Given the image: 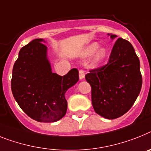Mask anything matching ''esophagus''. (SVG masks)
<instances>
[{
	"mask_svg": "<svg viewBox=\"0 0 151 151\" xmlns=\"http://www.w3.org/2000/svg\"><path fill=\"white\" fill-rule=\"evenodd\" d=\"M84 76H85V73H84V71H83V70H79V78L80 79L82 80L84 78Z\"/></svg>",
	"mask_w": 151,
	"mask_h": 151,
	"instance_id": "obj_1",
	"label": "esophagus"
}]
</instances>
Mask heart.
Here are the masks:
<instances>
[{
    "label": "heart",
    "instance_id": "obj_1",
    "mask_svg": "<svg viewBox=\"0 0 151 151\" xmlns=\"http://www.w3.org/2000/svg\"><path fill=\"white\" fill-rule=\"evenodd\" d=\"M94 54L93 58V64H99L106 59L107 55V48L104 47H99L97 42H93L86 47L80 54V56L82 58H87L92 56Z\"/></svg>",
    "mask_w": 151,
    "mask_h": 151
}]
</instances>
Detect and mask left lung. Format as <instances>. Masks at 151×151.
I'll return each mask as SVG.
<instances>
[{
    "label": "left lung",
    "mask_w": 151,
    "mask_h": 151,
    "mask_svg": "<svg viewBox=\"0 0 151 151\" xmlns=\"http://www.w3.org/2000/svg\"><path fill=\"white\" fill-rule=\"evenodd\" d=\"M111 40L116 35L107 34ZM140 60L132 44L118 38L105 66L85 76L91 87L95 112L106 119L118 118L131 108L142 86Z\"/></svg>",
    "instance_id": "8db88e82"
}]
</instances>
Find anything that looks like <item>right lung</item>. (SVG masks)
<instances>
[{
  "label": "right lung",
  "mask_w": 151,
  "mask_h": 151,
  "mask_svg": "<svg viewBox=\"0 0 151 151\" xmlns=\"http://www.w3.org/2000/svg\"><path fill=\"white\" fill-rule=\"evenodd\" d=\"M44 39H35L19 51L12 72L11 91L23 111L38 122L59 121L66 114L65 93L79 80L73 68L66 75L52 72Z\"/></svg>",
  "instance_id": "add662e5"
}]
</instances>
